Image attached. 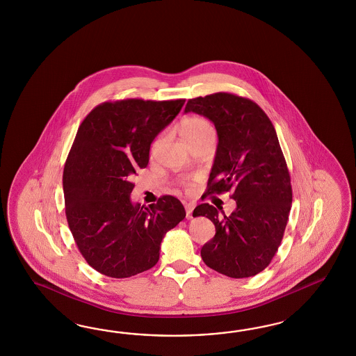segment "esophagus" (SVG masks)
Masks as SVG:
<instances>
[{
  "instance_id": "esophagus-1",
  "label": "esophagus",
  "mask_w": 356,
  "mask_h": 356,
  "mask_svg": "<svg viewBox=\"0 0 356 356\" xmlns=\"http://www.w3.org/2000/svg\"><path fill=\"white\" fill-rule=\"evenodd\" d=\"M194 206L192 204H188V205H185V211H186V219H192L193 216H192V213H193Z\"/></svg>"
}]
</instances>
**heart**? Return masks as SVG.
Listing matches in <instances>:
<instances>
[{"label":"heart","instance_id":"b5f03b06","mask_svg":"<svg viewBox=\"0 0 356 356\" xmlns=\"http://www.w3.org/2000/svg\"><path fill=\"white\" fill-rule=\"evenodd\" d=\"M179 131L181 134L184 140H186L189 145L193 143L195 140H201L202 137H205L207 134H211L214 133L211 124L204 119V118H186L180 122V127H179ZM161 142V138L154 142L152 145V151L155 150L158 147Z\"/></svg>","mask_w":356,"mask_h":356}]
</instances>
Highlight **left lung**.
Returning <instances> with one entry per match:
<instances>
[{
    "label": "left lung",
    "mask_w": 356,
    "mask_h": 356,
    "mask_svg": "<svg viewBox=\"0 0 356 356\" xmlns=\"http://www.w3.org/2000/svg\"><path fill=\"white\" fill-rule=\"evenodd\" d=\"M188 112L213 121L218 133L206 194L231 192L236 201L228 216L209 204L194 209L193 216L216 226L201 257L229 278L253 277L275 256L291 210V179L277 131L259 104L229 92L189 99Z\"/></svg>",
    "instance_id": "left-lung-1"
}]
</instances>
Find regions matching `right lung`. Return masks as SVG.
I'll list each match as a JSON object with an SVG mask.
<instances>
[{
	"mask_svg": "<svg viewBox=\"0 0 356 356\" xmlns=\"http://www.w3.org/2000/svg\"><path fill=\"white\" fill-rule=\"evenodd\" d=\"M184 103L106 102L78 128L65 162V214L81 254L103 275L128 278L151 269L165 232L185 218L183 204L172 195L147 207L130 201V179L147 167L151 142Z\"/></svg>",
	"mask_w": 356,
	"mask_h": 356,
	"instance_id": "obj_1",
	"label": "right lung"
}]
</instances>
